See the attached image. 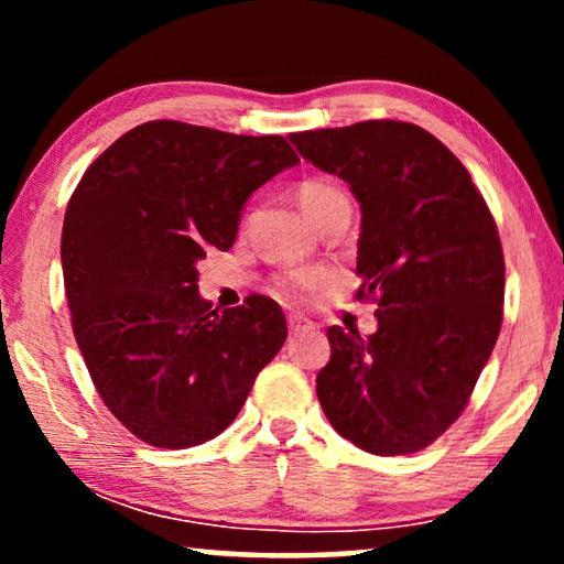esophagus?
<instances>
[{"instance_id":"obj_1","label":"esophagus","mask_w":564,"mask_h":564,"mask_svg":"<svg viewBox=\"0 0 564 564\" xmlns=\"http://www.w3.org/2000/svg\"><path fill=\"white\" fill-rule=\"evenodd\" d=\"M288 326H290V334L295 336V334H300V330H311V328H313V323H311V321H305L303 315H290V318H288Z\"/></svg>"}]
</instances>
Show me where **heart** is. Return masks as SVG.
Here are the masks:
<instances>
[{
	"label": "heart",
	"instance_id": "obj_1",
	"mask_svg": "<svg viewBox=\"0 0 564 564\" xmlns=\"http://www.w3.org/2000/svg\"><path fill=\"white\" fill-rule=\"evenodd\" d=\"M297 203L300 210L305 213V218L318 228L330 213L349 205V199H346L344 189L334 182H305L303 187L297 189ZM323 282H326V274L311 272V269H307V272H292L290 276H284L280 288L284 292H307L321 288Z\"/></svg>",
	"mask_w": 564,
	"mask_h": 564
}]
</instances>
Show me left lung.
<instances>
[{
    "mask_svg": "<svg viewBox=\"0 0 564 564\" xmlns=\"http://www.w3.org/2000/svg\"><path fill=\"white\" fill-rule=\"evenodd\" d=\"M300 156L361 205L359 300L377 330L328 328L315 392L354 446L380 457L436 442L473 395L503 321L496 220L462 161L413 122L365 120L292 133Z\"/></svg>",
    "mask_w": 564,
    "mask_h": 564,
    "instance_id": "1",
    "label": "left lung"
}]
</instances>
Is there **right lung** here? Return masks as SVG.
Here are the masks:
<instances>
[{"label":"right lung","mask_w":564,"mask_h":564,"mask_svg":"<svg viewBox=\"0 0 564 564\" xmlns=\"http://www.w3.org/2000/svg\"><path fill=\"white\" fill-rule=\"evenodd\" d=\"M297 161L282 135L151 120L76 184L61 234L74 336L99 398L141 442L187 449L218 436L282 349L280 305L251 295L213 311L197 261L230 249L251 192Z\"/></svg>","instance_id":"obj_1"}]
</instances>
